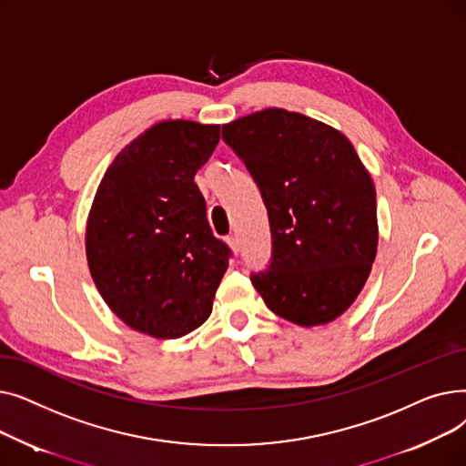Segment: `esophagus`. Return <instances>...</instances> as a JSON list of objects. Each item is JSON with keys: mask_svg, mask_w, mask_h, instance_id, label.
Segmentation results:
<instances>
[{"mask_svg": "<svg viewBox=\"0 0 466 466\" xmlns=\"http://www.w3.org/2000/svg\"><path fill=\"white\" fill-rule=\"evenodd\" d=\"M227 243H228L230 249H232L234 253H238V251H239V246H238V238H236V236H228V238H227Z\"/></svg>", "mask_w": 466, "mask_h": 466, "instance_id": "obj_1", "label": "esophagus"}]
</instances>
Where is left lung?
I'll return each instance as SVG.
<instances>
[{
  "instance_id": "left-lung-1",
  "label": "left lung",
  "mask_w": 466,
  "mask_h": 466,
  "mask_svg": "<svg viewBox=\"0 0 466 466\" xmlns=\"http://www.w3.org/2000/svg\"><path fill=\"white\" fill-rule=\"evenodd\" d=\"M268 209L272 258L251 283L283 319L334 321L357 299L378 251L376 188L351 141L300 113L264 109L223 127Z\"/></svg>"
}]
</instances>
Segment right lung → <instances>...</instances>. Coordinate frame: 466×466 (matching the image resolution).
<instances>
[{
    "mask_svg": "<svg viewBox=\"0 0 466 466\" xmlns=\"http://www.w3.org/2000/svg\"><path fill=\"white\" fill-rule=\"evenodd\" d=\"M220 127L166 120L107 167L86 223L92 279L118 319L162 339L198 329L211 313L230 248L213 236L194 176Z\"/></svg>",
    "mask_w": 466,
    "mask_h": 466,
    "instance_id": "right-lung-1",
    "label": "right lung"
}]
</instances>
